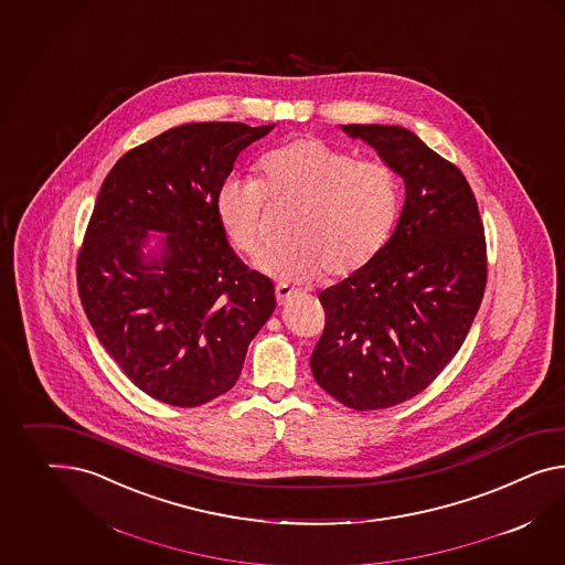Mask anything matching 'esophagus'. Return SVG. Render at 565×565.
Returning a JSON list of instances; mask_svg holds the SVG:
<instances>
[{
  "instance_id": "esophagus-1",
  "label": "esophagus",
  "mask_w": 565,
  "mask_h": 565,
  "mask_svg": "<svg viewBox=\"0 0 565 565\" xmlns=\"http://www.w3.org/2000/svg\"><path fill=\"white\" fill-rule=\"evenodd\" d=\"M276 303L287 305L297 295V290L290 289L289 285H276Z\"/></svg>"
}]
</instances>
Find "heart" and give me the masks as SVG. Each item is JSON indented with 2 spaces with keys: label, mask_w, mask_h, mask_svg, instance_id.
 Here are the masks:
<instances>
[{
  "label": "heart",
  "mask_w": 565,
  "mask_h": 565,
  "mask_svg": "<svg viewBox=\"0 0 565 565\" xmlns=\"http://www.w3.org/2000/svg\"><path fill=\"white\" fill-rule=\"evenodd\" d=\"M256 178H227L215 196L218 225L233 249L254 258L264 211L297 204L287 244L262 254L258 268L285 280H340L361 273L390 242L399 217V178L390 163L301 137L262 156Z\"/></svg>",
  "instance_id": "heart-1"
}]
</instances>
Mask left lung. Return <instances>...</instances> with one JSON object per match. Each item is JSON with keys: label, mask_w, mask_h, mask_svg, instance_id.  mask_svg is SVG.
I'll return each mask as SVG.
<instances>
[{"label": "left lung", "mask_w": 565, "mask_h": 565, "mask_svg": "<svg viewBox=\"0 0 565 565\" xmlns=\"http://www.w3.org/2000/svg\"><path fill=\"white\" fill-rule=\"evenodd\" d=\"M342 129L404 178L405 203L375 260L321 290L326 326L309 364L340 404L385 409L426 390L463 344L488 282L486 233L463 172L412 130Z\"/></svg>", "instance_id": "obj_1"}]
</instances>
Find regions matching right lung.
<instances>
[{"label": "right lung", "mask_w": 565, "mask_h": 565, "mask_svg": "<svg viewBox=\"0 0 565 565\" xmlns=\"http://www.w3.org/2000/svg\"><path fill=\"white\" fill-rule=\"evenodd\" d=\"M275 129L192 122L127 151L102 182L77 254V290L102 347L161 404L196 407L237 383L275 311L268 276L233 254L215 196L239 151ZM149 231L166 232L146 262Z\"/></svg>", "instance_id": "right-lung-1"}]
</instances>
